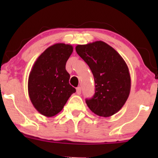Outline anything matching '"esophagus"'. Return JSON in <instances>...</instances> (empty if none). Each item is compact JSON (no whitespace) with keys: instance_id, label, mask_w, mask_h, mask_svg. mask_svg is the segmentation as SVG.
<instances>
[{"instance_id":"esophagus-1","label":"esophagus","mask_w":158,"mask_h":158,"mask_svg":"<svg viewBox=\"0 0 158 158\" xmlns=\"http://www.w3.org/2000/svg\"><path fill=\"white\" fill-rule=\"evenodd\" d=\"M81 89L80 87H78L77 88V94L78 95H79V94H81Z\"/></svg>"}]
</instances>
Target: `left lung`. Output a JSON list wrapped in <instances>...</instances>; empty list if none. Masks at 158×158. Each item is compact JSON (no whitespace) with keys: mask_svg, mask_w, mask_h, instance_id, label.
Segmentation results:
<instances>
[{"mask_svg":"<svg viewBox=\"0 0 158 158\" xmlns=\"http://www.w3.org/2000/svg\"><path fill=\"white\" fill-rule=\"evenodd\" d=\"M76 51L94 75L95 94L85 102L98 116L110 117L122 108L131 90V77L126 61L102 41L77 45Z\"/></svg>","mask_w":158,"mask_h":158,"instance_id":"left-lung-1","label":"left lung"}]
</instances>
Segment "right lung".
<instances>
[{"label": "right lung", "mask_w": 158, "mask_h": 158, "mask_svg": "<svg viewBox=\"0 0 158 158\" xmlns=\"http://www.w3.org/2000/svg\"><path fill=\"white\" fill-rule=\"evenodd\" d=\"M73 46L58 43L39 56L28 79L31 102L40 114L53 117L61 111L76 89L69 84L70 74L65 65L73 52Z\"/></svg>", "instance_id": "add662e5"}]
</instances>
